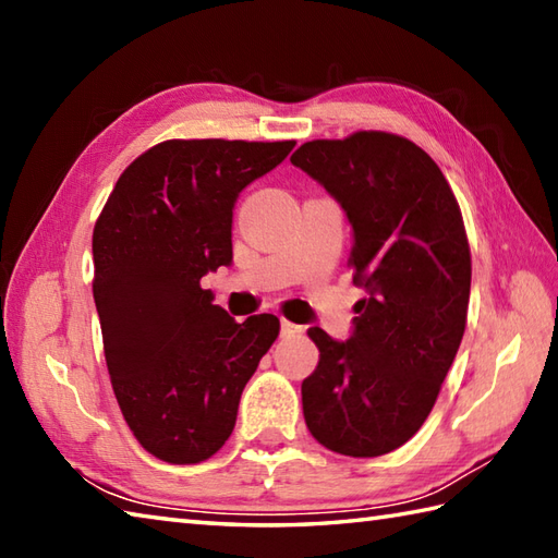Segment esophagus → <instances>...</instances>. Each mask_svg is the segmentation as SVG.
Returning <instances> with one entry per match:
<instances>
[{
	"label": "esophagus",
	"instance_id": "1",
	"mask_svg": "<svg viewBox=\"0 0 558 558\" xmlns=\"http://www.w3.org/2000/svg\"><path fill=\"white\" fill-rule=\"evenodd\" d=\"M300 333H302V326L288 322V318H280V336L282 338H294V336H300Z\"/></svg>",
	"mask_w": 558,
	"mask_h": 558
}]
</instances>
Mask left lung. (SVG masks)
I'll use <instances>...</instances> for the list:
<instances>
[{
  "instance_id": "left-lung-1",
  "label": "left lung",
  "mask_w": 558,
  "mask_h": 558,
  "mask_svg": "<svg viewBox=\"0 0 558 558\" xmlns=\"http://www.w3.org/2000/svg\"><path fill=\"white\" fill-rule=\"evenodd\" d=\"M298 165L345 208L348 266L366 298L338 342L322 328L316 372L302 381L306 429L340 456L400 448L429 417L468 324L472 258L453 189L410 138L354 132L306 141Z\"/></svg>"
}]
</instances>
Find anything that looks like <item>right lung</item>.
Listing matches in <instances>:
<instances>
[{"label":"right lung","mask_w":558,"mask_h":558,"mask_svg":"<svg viewBox=\"0 0 558 558\" xmlns=\"http://www.w3.org/2000/svg\"><path fill=\"white\" fill-rule=\"evenodd\" d=\"M294 141L170 138L120 174L93 228V298L114 398L150 456L208 460L228 441L242 390L280 333L272 314L236 324L208 270L232 260V208Z\"/></svg>","instance_id":"add662e5"}]
</instances>
